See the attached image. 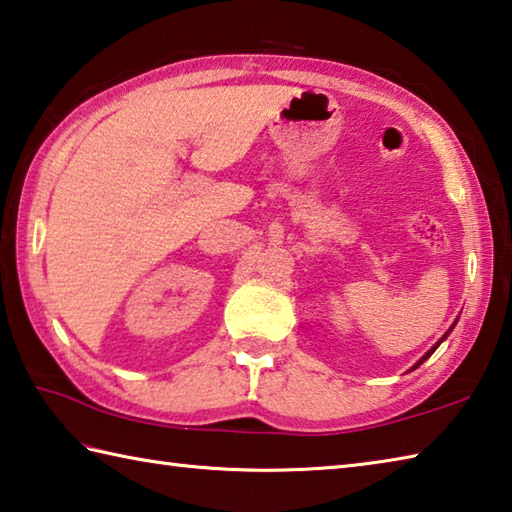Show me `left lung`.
<instances>
[{
    "label": "left lung",
    "instance_id": "8db88e82",
    "mask_svg": "<svg viewBox=\"0 0 512 512\" xmlns=\"http://www.w3.org/2000/svg\"><path fill=\"white\" fill-rule=\"evenodd\" d=\"M454 324H457V322H454ZM454 324H452V327H450V329H448V331H445V336H443V338H441V340H439V342H436V345H434V347H432V349H430V351H427V353H425V356H423V358H421V360H418V362H416V365H414V367H412V369H416V367H421V365H423V362H425V360H427V358H430V356H432V353H434V351H436V349H439V345H441V342H443V340H445V338H448V336H450V331H452V329H454ZM412 369H410V371H412Z\"/></svg>",
    "mask_w": 512,
    "mask_h": 512
}]
</instances>
